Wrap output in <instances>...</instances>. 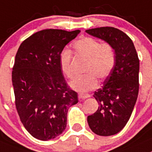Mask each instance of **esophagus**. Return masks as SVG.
Segmentation results:
<instances>
[{
    "instance_id": "1",
    "label": "esophagus",
    "mask_w": 152,
    "mask_h": 152,
    "mask_svg": "<svg viewBox=\"0 0 152 152\" xmlns=\"http://www.w3.org/2000/svg\"><path fill=\"white\" fill-rule=\"evenodd\" d=\"M90 95L89 94H86V93H80L78 94V98L79 99H87Z\"/></svg>"
}]
</instances>
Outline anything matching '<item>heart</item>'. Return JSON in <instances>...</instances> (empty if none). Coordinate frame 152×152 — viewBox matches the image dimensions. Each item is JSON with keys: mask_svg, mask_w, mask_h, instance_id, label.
I'll return each mask as SVG.
<instances>
[{"mask_svg": "<svg viewBox=\"0 0 152 152\" xmlns=\"http://www.w3.org/2000/svg\"><path fill=\"white\" fill-rule=\"evenodd\" d=\"M73 48L77 57L86 60L84 72L86 75L75 77L70 83L75 90L87 92L95 89L98 80H104L112 72L115 64V51L109 42H102L90 37H83L73 44ZM72 55L69 50L62 52L60 57L61 70L66 77L72 78Z\"/></svg>", "mask_w": 152, "mask_h": 152, "instance_id": "b5f03b06", "label": "heart"}]
</instances>
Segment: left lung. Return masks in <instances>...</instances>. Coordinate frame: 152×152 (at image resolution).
<instances>
[{"instance_id":"left-lung-1","label":"left lung","mask_w":152,"mask_h":152,"mask_svg":"<svg viewBox=\"0 0 152 152\" xmlns=\"http://www.w3.org/2000/svg\"><path fill=\"white\" fill-rule=\"evenodd\" d=\"M86 32L110 43L115 51L112 72L94 93L99 108L87 117L95 134L108 137L122 131L132 113L138 97L140 60L132 40L122 30L102 27Z\"/></svg>"}]
</instances>
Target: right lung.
Returning <instances> with one entry per match:
<instances>
[{
    "instance_id": "right-lung-1",
    "label": "right lung",
    "mask_w": 152,
    "mask_h": 152,
    "mask_svg": "<svg viewBox=\"0 0 152 152\" xmlns=\"http://www.w3.org/2000/svg\"><path fill=\"white\" fill-rule=\"evenodd\" d=\"M80 32L46 29L26 39L18 49L12 72L15 107L24 128L38 140L61 134L69 107L78 102L77 93L63 77L60 57Z\"/></svg>"
}]
</instances>
